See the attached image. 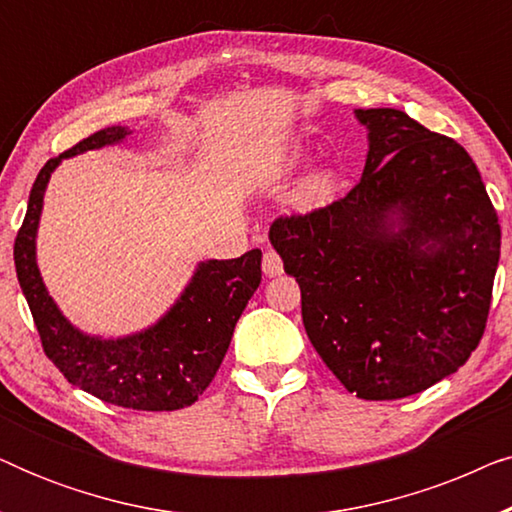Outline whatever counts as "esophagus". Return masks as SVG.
Masks as SVG:
<instances>
[{
    "instance_id": "obj_1",
    "label": "esophagus",
    "mask_w": 512,
    "mask_h": 512,
    "mask_svg": "<svg viewBox=\"0 0 512 512\" xmlns=\"http://www.w3.org/2000/svg\"><path fill=\"white\" fill-rule=\"evenodd\" d=\"M263 272L268 277H277V275H282V272H284L282 256H279L275 249H268L263 254Z\"/></svg>"
}]
</instances>
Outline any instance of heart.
<instances>
[{"label": "heart", "instance_id": "b5f03b06", "mask_svg": "<svg viewBox=\"0 0 512 512\" xmlns=\"http://www.w3.org/2000/svg\"><path fill=\"white\" fill-rule=\"evenodd\" d=\"M305 160H307V156L300 151L286 153V156L282 158V163H279V170L275 177H272V181L282 179L284 174H291L293 170H298ZM335 191H338V177H335L331 170H317V172H312L310 177H307L303 184L296 188V191H293L291 205H293V209H298V212H312V209L328 205V202L333 200Z\"/></svg>", "mask_w": 512, "mask_h": 512}]
</instances>
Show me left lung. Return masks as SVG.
Segmentation results:
<instances>
[{
	"instance_id": "1",
	"label": "left lung",
	"mask_w": 512,
	"mask_h": 512,
	"mask_svg": "<svg viewBox=\"0 0 512 512\" xmlns=\"http://www.w3.org/2000/svg\"><path fill=\"white\" fill-rule=\"evenodd\" d=\"M363 177L345 198L279 216L307 338L349 394L394 401L457 373L487 326L501 226L466 149L398 109H356Z\"/></svg>"
}]
</instances>
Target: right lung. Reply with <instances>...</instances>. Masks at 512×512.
Returning <instances> with one entry per match:
<instances>
[{
    "label": "right lung",
    "mask_w": 512,
    "mask_h": 512,
    "mask_svg": "<svg viewBox=\"0 0 512 512\" xmlns=\"http://www.w3.org/2000/svg\"><path fill=\"white\" fill-rule=\"evenodd\" d=\"M128 135L130 130L121 125L97 130L41 167L13 244V261L41 347L67 382L121 408L181 410L198 401L228 352L237 319L261 284V249L230 261L200 263L191 284L158 324L118 340L95 338L69 324L48 296L37 268L34 240L55 167L62 158L118 144Z\"/></svg>",
    "instance_id": "obj_1"
}]
</instances>
